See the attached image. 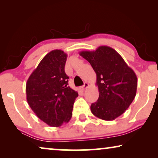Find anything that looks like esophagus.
Wrapping results in <instances>:
<instances>
[{
  "instance_id": "1",
  "label": "esophagus",
  "mask_w": 158,
  "mask_h": 158,
  "mask_svg": "<svg viewBox=\"0 0 158 158\" xmlns=\"http://www.w3.org/2000/svg\"><path fill=\"white\" fill-rule=\"evenodd\" d=\"M88 85H88V83H85L83 86H81V87L80 88V89H81V90H85L86 88L88 87Z\"/></svg>"
}]
</instances>
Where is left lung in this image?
Wrapping results in <instances>:
<instances>
[{
  "instance_id": "1",
  "label": "left lung",
  "mask_w": 158,
  "mask_h": 158,
  "mask_svg": "<svg viewBox=\"0 0 158 158\" xmlns=\"http://www.w3.org/2000/svg\"><path fill=\"white\" fill-rule=\"evenodd\" d=\"M80 55L90 62L96 73L99 97L90 106L92 114L106 121L124 114L137 93V75L115 49L101 46L96 51H82Z\"/></svg>"
}]
</instances>
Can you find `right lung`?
Returning <instances> with one entry per match:
<instances>
[{
	"label": "right lung",
	"instance_id": "1",
	"mask_svg": "<svg viewBox=\"0 0 158 158\" xmlns=\"http://www.w3.org/2000/svg\"><path fill=\"white\" fill-rule=\"evenodd\" d=\"M67 54L60 49L49 52L41 60L26 85L29 106L39 118L51 127H60L72 117L78 94L68 85L64 72Z\"/></svg>",
	"mask_w": 158,
	"mask_h": 158
}]
</instances>
